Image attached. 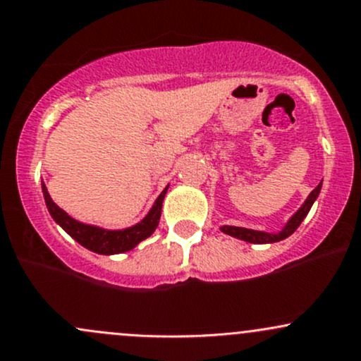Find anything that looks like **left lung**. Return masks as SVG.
Here are the masks:
<instances>
[{
  "mask_svg": "<svg viewBox=\"0 0 361 361\" xmlns=\"http://www.w3.org/2000/svg\"><path fill=\"white\" fill-rule=\"evenodd\" d=\"M320 189H322V182H320L319 185H317L315 189H313L312 192H310L308 197H306V200H305V203L301 204L300 210H298L293 216H290V219L288 220V224H286V226L282 227V231H279V232H265V231H255V228L235 227V226H222V227H220V231H222L224 234L232 235V238H238V239H241V241L253 243V244H270V243L282 241V239L289 238V235L293 234V232L296 231L298 227H300V224L303 222L305 216L308 215V212H310V208H312V204L315 203L317 197H319Z\"/></svg>",
  "mask_w": 361,
  "mask_h": 361,
  "instance_id": "left-lung-1",
  "label": "left lung"
}]
</instances>
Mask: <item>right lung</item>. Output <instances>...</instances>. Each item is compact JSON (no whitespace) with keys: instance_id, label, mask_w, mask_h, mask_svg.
<instances>
[{"instance_id":"add662e5","label":"right lung","mask_w":361,"mask_h":361,"mask_svg":"<svg viewBox=\"0 0 361 361\" xmlns=\"http://www.w3.org/2000/svg\"><path fill=\"white\" fill-rule=\"evenodd\" d=\"M41 188L49 215L53 216V220H55L58 226L63 228L71 238L75 239L80 246L87 247L89 251H94V253L98 255H118L134 250L139 243L148 239L149 235L157 231L158 222H160L161 216V203H164V197L166 195L169 185H166L164 191H161V195L157 197V201L153 203L148 215H146L141 222H137L133 227L117 228V231L91 226V224H82L79 222V220L72 219L67 212L61 210L55 201L51 200L44 182L41 184Z\"/></svg>"}]
</instances>
